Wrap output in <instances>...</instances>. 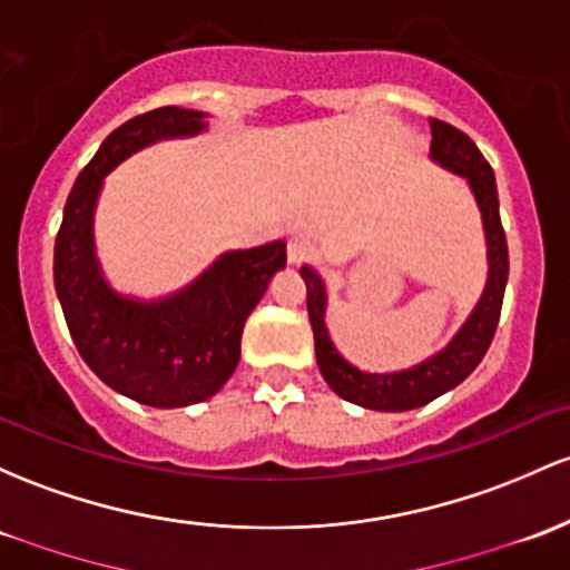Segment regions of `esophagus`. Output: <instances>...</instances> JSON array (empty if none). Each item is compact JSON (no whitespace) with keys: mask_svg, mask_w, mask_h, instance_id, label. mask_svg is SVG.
Returning <instances> with one entry per match:
<instances>
[{"mask_svg":"<svg viewBox=\"0 0 570 570\" xmlns=\"http://www.w3.org/2000/svg\"><path fill=\"white\" fill-rule=\"evenodd\" d=\"M286 256H289L292 265H303V262H311L316 256V246L308 240V237L297 235L292 237L289 246H286Z\"/></svg>","mask_w":570,"mask_h":570,"instance_id":"1","label":"esophagus"}]
</instances>
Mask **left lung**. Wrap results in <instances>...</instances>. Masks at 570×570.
I'll use <instances>...</instances> for the list:
<instances>
[{
  "instance_id": "obj_1",
  "label": "left lung",
  "mask_w": 570,
  "mask_h": 570,
  "mask_svg": "<svg viewBox=\"0 0 570 570\" xmlns=\"http://www.w3.org/2000/svg\"><path fill=\"white\" fill-rule=\"evenodd\" d=\"M430 129H433V142H430L433 159L441 161L449 170L465 175L473 194H476L487 233V256H490V278H487L484 295H481L476 311L468 318L458 337L441 354L411 367V371L390 373V376L386 373L356 371L330 343L327 327H324V303H327V297H324L322 278L311 267H299V275L305 278V289H308V318L311 327H314L318 371H322L324 381H327L335 395L362 405V409L411 411L441 397L443 392L454 390L484 360L487 348L495 337L500 308H503V292L505 281H509V246H505V233L503 224H500L495 173H492L490 161L481 156L476 142L465 132H460L458 127L430 118Z\"/></svg>"
}]
</instances>
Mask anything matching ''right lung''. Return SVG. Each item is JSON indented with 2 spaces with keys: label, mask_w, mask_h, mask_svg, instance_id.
Masks as SVG:
<instances>
[{
  "label": "right lung",
  "mask_w": 570,
  "mask_h": 570,
  "mask_svg": "<svg viewBox=\"0 0 570 570\" xmlns=\"http://www.w3.org/2000/svg\"><path fill=\"white\" fill-rule=\"evenodd\" d=\"M203 118L167 105L121 124L80 170L56 235V295L80 356L110 390L154 409L203 403L227 384L243 324L286 267V243L273 240L218 256L191 286L159 303L121 297L102 281L91 235L102 178L156 140L203 132Z\"/></svg>",
  "instance_id": "add662e5"
}]
</instances>
